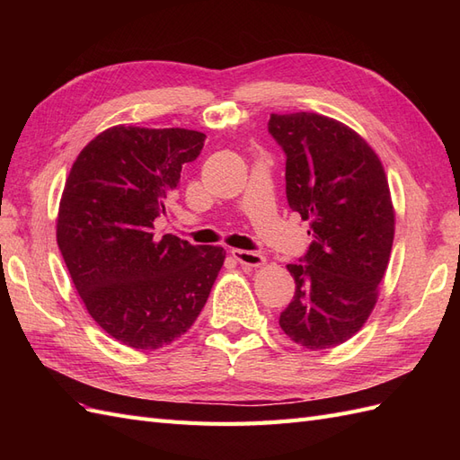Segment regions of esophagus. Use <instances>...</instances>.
<instances>
[{
  "label": "esophagus",
  "mask_w": 460,
  "mask_h": 460,
  "mask_svg": "<svg viewBox=\"0 0 460 460\" xmlns=\"http://www.w3.org/2000/svg\"><path fill=\"white\" fill-rule=\"evenodd\" d=\"M232 257L240 264H245V267H261V264L267 261L261 253L245 252V249H232Z\"/></svg>",
  "instance_id": "1"
}]
</instances>
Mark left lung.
<instances>
[{
    "mask_svg": "<svg viewBox=\"0 0 460 460\" xmlns=\"http://www.w3.org/2000/svg\"><path fill=\"white\" fill-rule=\"evenodd\" d=\"M286 153V198L309 220L313 242L288 264L296 294L280 328L307 349H328L367 323L394 245L395 213L372 147L345 124L316 115H270Z\"/></svg>",
    "mask_w": 460,
    "mask_h": 460,
    "instance_id": "obj_1",
    "label": "left lung"
}]
</instances>
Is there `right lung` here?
<instances>
[{
  "instance_id": "1",
  "label": "right lung",
  "mask_w": 460,
  "mask_h": 460,
  "mask_svg": "<svg viewBox=\"0 0 460 460\" xmlns=\"http://www.w3.org/2000/svg\"><path fill=\"white\" fill-rule=\"evenodd\" d=\"M205 137L120 124L95 136L66 178L58 243L68 274L95 323L134 349L186 333L225 262L222 247L153 234Z\"/></svg>"
}]
</instances>
